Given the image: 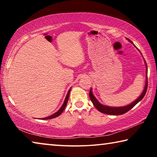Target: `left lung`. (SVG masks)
I'll use <instances>...</instances> for the list:
<instances>
[{
	"label": "left lung",
	"instance_id": "obj_1",
	"mask_svg": "<svg viewBox=\"0 0 157 157\" xmlns=\"http://www.w3.org/2000/svg\"><path fill=\"white\" fill-rule=\"evenodd\" d=\"M130 42H132L131 41H129ZM146 63V62H145ZM146 64V67H147V76H146V84H145V89L143 92L142 93V94L140 95V97L134 101V102H132V104H130L127 106H125V107H107V106H105L101 105L100 103L98 102V101L96 100V98L94 97V95L92 94V91L91 89L90 90L89 92V97L90 99L92 101L93 104L94 105L95 107L97 108V109L100 111V112L104 113L106 114H109V115H114V116H118V115H122V114H124L127 113V111H129L131 109L136 105L138 102H140L141 100L143 97L145 96V95L146 94V91H147V63Z\"/></svg>",
	"mask_w": 157,
	"mask_h": 157
}]
</instances>
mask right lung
Listing matches in <instances>:
<instances>
[{"mask_svg": "<svg viewBox=\"0 0 157 157\" xmlns=\"http://www.w3.org/2000/svg\"><path fill=\"white\" fill-rule=\"evenodd\" d=\"M70 91H71V89H70V90H69V91H68L67 95H66V99H65V100H64V102H63V105L62 106V107H61V108L59 109V110L58 111H57V112L55 113L52 114V115L50 116H48V117H47V118H42V119H43V120H48V119H51V118H56V117L59 116L60 115V114L63 112V111L64 110V109H65V107H66V105H67V102H68V98H69V94H70Z\"/></svg>", "mask_w": 157, "mask_h": 157, "instance_id": "right-lung-1", "label": "right lung"}]
</instances>
